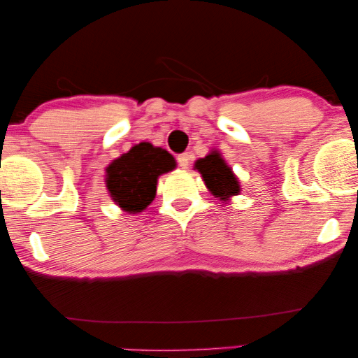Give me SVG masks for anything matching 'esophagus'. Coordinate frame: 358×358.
Masks as SVG:
<instances>
[{"label":"esophagus","mask_w":358,"mask_h":358,"mask_svg":"<svg viewBox=\"0 0 358 358\" xmlns=\"http://www.w3.org/2000/svg\"><path fill=\"white\" fill-rule=\"evenodd\" d=\"M190 158H192V155L189 154V152H185V154H180V155H178V163H179V166L180 168H189V165H190Z\"/></svg>","instance_id":"34e87169"}]
</instances>
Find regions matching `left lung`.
Wrapping results in <instances>:
<instances>
[{
    "mask_svg": "<svg viewBox=\"0 0 358 358\" xmlns=\"http://www.w3.org/2000/svg\"><path fill=\"white\" fill-rule=\"evenodd\" d=\"M195 169H198L208 189L215 198L227 201L228 198L239 193V180L233 174L231 168L227 165L224 158L217 150H213L209 155L195 162Z\"/></svg>",
    "mask_w": 358,
    "mask_h": 358,
    "instance_id": "obj_1",
    "label": "left lung"
}]
</instances>
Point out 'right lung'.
Returning a JSON list of instances; mask_svg holds the SVG:
<instances>
[{"instance_id":"1","label":"right lung","mask_w":358,"mask_h":358,"mask_svg":"<svg viewBox=\"0 0 358 358\" xmlns=\"http://www.w3.org/2000/svg\"><path fill=\"white\" fill-rule=\"evenodd\" d=\"M174 168L176 160L168 150L139 143L106 168V187L122 209L141 213L154 201L158 176Z\"/></svg>"}]
</instances>
